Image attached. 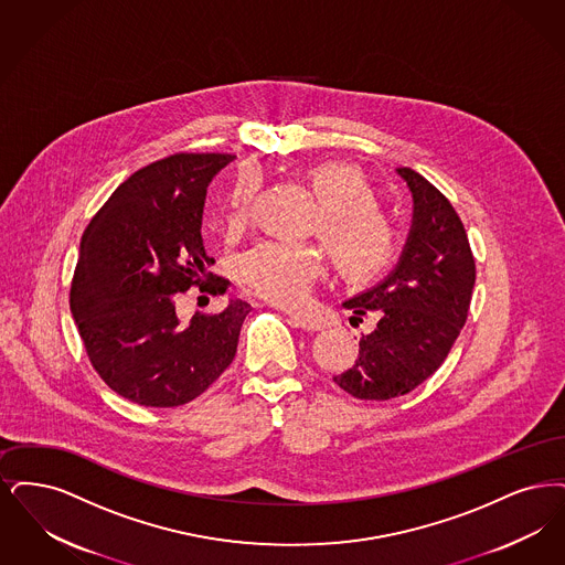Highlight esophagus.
<instances>
[{"label": "esophagus", "instance_id": "obj_1", "mask_svg": "<svg viewBox=\"0 0 565 565\" xmlns=\"http://www.w3.org/2000/svg\"><path fill=\"white\" fill-rule=\"evenodd\" d=\"M289 319L294 322L295 327L299 329H306V331H320L324 329V322L317 319V317H310V315H299V312H289Z\"/></svg>", "mask_w": 565, "mask_h": 565}]
</instances>
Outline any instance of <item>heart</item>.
<instances>
[{
  "instance_id": "b5f03b06",
  "label": "heart",
  "mask_w": 565,
  "mask_h": 565,
  "mask_svg": "<svg viewBox=\"0 0 565 565\" xmlns=\"http://www.w3.org/2000/svg\"><path fill=\"white\" fill-rule=\"evenodd\" d=\"M308 183L319 198L310 234L329 246L338 271L350 280H365L391 266L398 250V230L380 206L367 174L345 162H322L308 171ZM259 192V174L243 169L223 202L225 232L245 227ZM324 271V255L315 246L264 241L236 262V278L246 294L276 306H303Z\"/></svg>"
}]
</instances>
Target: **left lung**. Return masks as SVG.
I'll list each match as a JSON object with an SVG mask.
<instances>
[{
    "instance_id": "8db88e82",
    "label": "left lung",
    "mask_w": 565,
    "mask_h": 565,
    "mask_svg": "<svg viewBox=\"0 0 565 565\" xmlns=\"http://www.w3.org/2000/svg\"><path fill=\"white\" fill-rule=\"evenodd\" d=\"M396 171L414 194L407 245L388 278L344 303L354 319L377 317L354 365L333 375L361 401L412 393L441 367L467 322L475 287V257L451 202L414 169Z\"/></svg>"
}]
</instances>
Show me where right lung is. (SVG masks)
<instances>
[{"instance_id": "add662e5", "label": "right lung", "mask_w": 565, "mask_h": 565, "mask_svg": "<svg viewBox=\"0 0 565 565\" xmlns=\"http://www.w3.org/2000/svg\"><path fill=\"white\" fill-rule=\"evenodd\" d=\"M230 153H172L132 172L88 223L70 306L100 380L146 407H177L204 393L236 356L250 306L174 315L177 294L213 274L200 225L206 188ZM209 294H221V278Z\"/></svg>"}]
</instances>
